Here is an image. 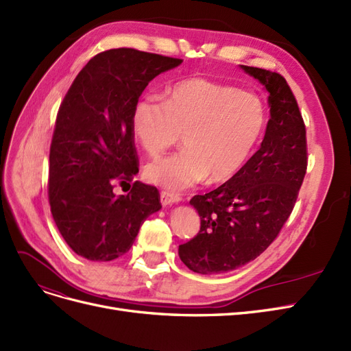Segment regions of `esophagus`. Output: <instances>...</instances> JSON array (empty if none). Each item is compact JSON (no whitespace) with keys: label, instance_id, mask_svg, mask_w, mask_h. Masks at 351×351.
<instances>
[{"label":"esophagus","instance_id":"34e87169","mask_svg":"<svg viewBox=\"0 0 351 351\" xmlns=\"http://www.w3.org/2000/svg\"><path fill=\"white\" fill-rule=\"evenodd\" d=\"M180 199H182V197L176 194V192H171V191H162L160 192V201H162L163 206L175 204V202H179Z\"/></svg>","mask_w":351,"mask_h":351}]
</instances>
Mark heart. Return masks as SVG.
Instances as JSON below:
<instances>
[{"label":"heart","instance_id":"1","mask_svg":"<svg viewBox=\"0 0 351 351\" xmlns=\"http://www.w3.org/2000/svg\"><path fill=\"white\" fill-rule=\"evenodd\" d=\"M265 125V109L255 93L202 77L185 78L169 99L147 95L137 100L131 130L145 153L157 156L184 134L185 149L145 166L150 182L184 189L233 178L254 153Z\"/></svg>","mask_w":351,"mask_h":351}]
</instances>
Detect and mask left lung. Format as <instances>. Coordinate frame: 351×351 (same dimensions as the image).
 <instances>
[{"mask_svg":"<svg viewBox=\"0 0 351 351\" xmlns=\"http://www.w3.org/2000/svg\"><path fill=\"white\" fill-rule=\"evenodd\" d=\"M241 66L265 86L271 118L261 149L241 171L189 201L201 226L197 236L179 245V256L199 274L228 273L261 255L290 217L306 175V127L286 78Z\"/></svg>","mask_w":351,"mask_h":351,"instance_id":"left-lung-1","label":"left lung"}]
</instances>
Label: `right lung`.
I'll return each mask as SVG.
<instances>
[{
    "label": "right lung",
    "instance_id": "obj_1",
    "mask_svg": "<svg viewBox=\"0 0 351 351\" xmlns=\"http://www.w3.org/2000/svg\"><path fill=\"white\" fill-rule=\"evenodd\" d=\"M184 60L134 48L95 55L77 74L56 114L49 150L52 217L71 250L90 261L127 254L144 220L162 208L138 173L131 115L156 75ZM133 182L127 196L117 184Z\"/></svg>",
    "mask_w": 351,
    "mask_h": 351
}]
</instances>
